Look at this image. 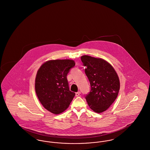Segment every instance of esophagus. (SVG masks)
Returning a JSON list of instances; mask_svg holds the SVG:
<instances>
[{
  "mask_svg": "<svg viewBox=\"0 0 150 150\" xmlns=\"http://www.w3.org/2000/svg\"><path fill=\"white\" fill-rule=\"evenodd\" d=\"M80 92H76V93H75V96H76V97H78V96H79L80 94Z\"/></svg>",
  "mask_w": 150,
  "mask_h": 150,
  "instance_id": "obj_1",
  "label": "esophagus"
}]
</instances>
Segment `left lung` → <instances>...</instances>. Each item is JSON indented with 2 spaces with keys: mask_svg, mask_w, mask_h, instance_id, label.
<instances>
[{
  "mask_svg": "<svg viewBox=\"0 0 150 150\" xmlns=\"http://www.w3.org/2000/svg\"><path fill=\"white\" fill-rule=\"evenodd\" d=\"M81 59L91 86L86 99L97 113L106 111L116 99L120 89L119 76L112 65L100 58L84 55Z\"/></svg>",
  "mask_w": 150,
  "mask_h": 150,
  "instance_id": "8db88e82",
  "label": "left lung"
}]
</instances>
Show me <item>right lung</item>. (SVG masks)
Returning <instances> with one entry per match:
<instances>
[{"label": "right lung", "mask_w": 150, "mask_h": 150, "mask_svg": "<svg viewBox=\"0 0 150 150\" xmlns=\"http://www.w3.org/2000/svg\"><path fill=\"white\" fill-rule=\"evenodd\" d=\"M75 64L72 59L50 60L37 71L35 89L37 97L46 110L54 114L63 112L75 93L70 91L67 75Z\"/></svg>", "instance_id": "1"}]
</instances>
